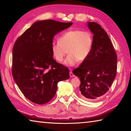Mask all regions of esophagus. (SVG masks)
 <instances>
[{"label": "esophagus", "mask_w": 131, "mask_h": 131, "mask_svg": "<svg viewBox=\"0 0 131 131\" xmlns=\"http://www.w3.org/2000/svg\"><path fill=\"white\" fill-rule=\"evenodd\" d=\"M69 74H70V76L71 77H74V75L73 74V73L72 72V71H70V72Z\"/></svg>", "instance_id": "1"}]
</instances>
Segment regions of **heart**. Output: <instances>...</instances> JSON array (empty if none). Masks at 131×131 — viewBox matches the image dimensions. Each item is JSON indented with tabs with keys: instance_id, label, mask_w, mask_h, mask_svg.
Wrapping results in <instances>:
<instances>
[{
	"instance_id": "1",
	"label": "heart",
	"mask_w": 131,
	"mask_h": 131,
	"mask_svg": "<svg viewBox=\"0 0 131 131\" xmlns=\"http://www.w3.org/2000/svg\"><path fill=\"white\" fill-rule=\"evenodd\" d=\"M94 39L90 31L81 29H70L59 37L58 41L51 44V50L55 60L62 62L69 53L64 64L73 66L78 62L85 60L91 52ZM68 51L67 52V51Z\"/></svg>"
}]
</instances>
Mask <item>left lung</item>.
<instances>
[{
    "label": "left lung",
    "instance_id": "1",
    "mask_svg": "<svg viewBox=\"0 0 131 131\" xmlns=\"http://www.w3.org/2000/svg\"><path fill=\"white\" fill-rule=\"evenodd\" d=\"M94 36L91 52L73 73L81 81L82 97L96 101L105 95L113 82L117 72V55L106 31L95 22H87Z\"/></svg>",
    "mask_w": 131,
    "mask_h": 131
}]
</instances>
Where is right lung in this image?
I'll return each instance as SVG.
<instances>
[{
  "mask_svg": "<svg viewBox=\"0 0 131 131\" xmlns=\"http://www.w3.org/2000/svg\"><path fill=\"white\" fill-rule=\"evenodd\" d=\"M72 24L52 19L37 21L15 42L13 79L24 96L32 102L47 103L56 94L58 82L69 78L68 68L53 59L51 47L55 35Z\"/></svg>",
  "mask_w": 131,
  "mask_h": 131,
  "instance_id": "1",
  "label": "right lung"
}]
</instances>
